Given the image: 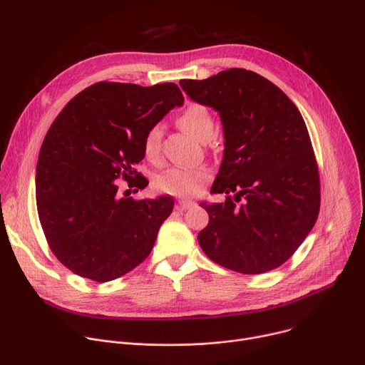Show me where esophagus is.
I'll use <instances>...</instances> for the list:
<instances>
[{
    "label": "esophagus",
    "mask_w": 365,
    "mask_h": 365,
    "mask_svg": "<svg viewBox=\"0 0 365 365\" xmlns=\"http://www.w3.org/2000/svg\"><path fill=\"white\" fill-rule=\"evenodd\" d=\"M193 205H195V202H192V200H179L175 207L178 211H186V210H189V207H192Z\"/></svg>",
    "instance_id": "obj_1"
}]
</instances>
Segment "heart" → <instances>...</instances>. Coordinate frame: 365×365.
<instances>
[{"label":"heart","instance_id":"heart-1","mask_svg":"<svg viewBox=\"0 0 365 365\" xmlns=\"http://www.w3.org/2000/svg\"><path fill=\"white\" fill-rule=\"evenodd\" d=\"M178 124L193 135L196 140L205 143L210 141L214 135L215 124L214 118L203 106L192 103L178 118ZM163 130L160 124L151 125L143 140V151L148 160H155L160 154ZM210 172L205 169L190 170V169H169L160 173L154 179V187L162 193L173 196H195L197 195L203 185L210 179Z\"/></svg>","mask_w":365,"mask_h":365}]
</instances>
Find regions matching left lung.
I'll return each mask as SVG.
<instances>
[{"instance_id":"1","label":"left lung","mask_w":365,"mask_h":365,"mask_svg":"<svg viewBox=\"0 0 365 365\" xmlns=\"http://www.w3.org/2000/svg\"><path fill=\"white\" fill-rule=\"evenodd\" d=\"M180 86L220 113L225 137L211 192L228 196L222 203H200L210 215L197 235L200 248L242 274L277 269L319 215V172L302 114L280 88L247 69L182 79Z\"/></svg>"}]
</instances>
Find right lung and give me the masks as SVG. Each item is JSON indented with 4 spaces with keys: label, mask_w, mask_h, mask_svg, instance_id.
<instances>
[{
    "label": "right lung",
    "mask_w": 365,
    "mask_h": 365,
    "mask_svg": "<svg viewBox=\"0 0 365 365\" xmlns=\"http://www.w3.org/2000/svg\"><path fill=\"white\" fill-rule=\"evenodd\" d=\"M183 101L170 82H98L72 98L50 125L36 168L37 212L51 252L75 274L110 282L151 252L175 200L133 199L118 180L135 192L148 185L135 170L144 135Z\"/></svg>",
    "instance_id": "add662e5"
}]
</instances>
